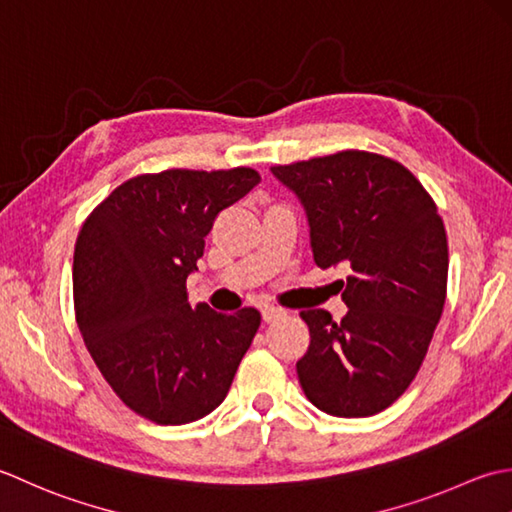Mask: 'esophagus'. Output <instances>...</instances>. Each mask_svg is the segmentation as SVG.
Here are the masks:
<instances>
[{
  "label": "esophagus",
  "instance_id": "1",
  "mask_svg": "<svg viewBox=\"0 0 512 512\" xmlns=\"http://www.w3.org/2000/svg\"><path fill=\"white\" fill-rule=\"evenodd\" d=\"M260 314H263V320H265V322H274V320H278V318H283L285 311L280 309V307H274V305H265L263 309H260Z\"/></svg>",
  "mask_w": 512,
  "mask_h": 512
}]
</instances>
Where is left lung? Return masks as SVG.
I'll return each instance as SVG.
<instances>
[{"label":"left lung","mask_w":512,"mask_h":512,"mask_svg":"<svg viewBox=\"0 0 512 512\" xmlns=\"http://www.w3.org/2000/svg\"><path fill=\"white\" fill-rule=\"evenodd\" d=\"M271 174L305 207L316 265H344L347 316L302 311L309 349L296 362L309 402L336 417H367L409 389L446 300L448 245L422 183L387 156L344 150Z\"/></svg>","instance_id":"8db88e82"}]
</instances>
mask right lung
<instances>
[{
  "mask_svg": "<svg viewBox=\"0 0 512 512\" xmlns=\"http://www.w3.org/2000/svg\"><path fill=\"white\" fill-rule=\"evenodd\" d=\"M258 183L252 168L141 174L81 227L72 265L77 325L112 391L145 420H201L232 387L260 314L192 307L185 280L218 212Z\"/></svg>",
  "mask_w": 512,
  "mask_h": 512,
  "instance_id": "obj_1",
  "label": "right lung"
}]
</instances>
